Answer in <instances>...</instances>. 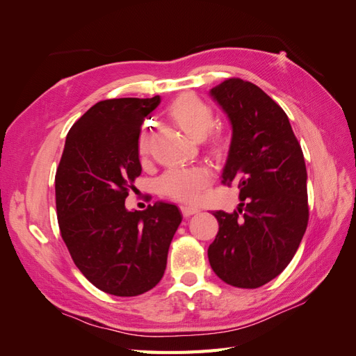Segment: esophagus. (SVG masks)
<instances>
[{"instance_id": "esophagus-1", "label": "esophagus", "mask_w": 356, "mask_h": 356, "mask_svg": "<svg viewBox=\"0 0 356 356\" xmlns=\"http://www.w3.org/2000/svg\"><path fill=\"white\" fill-rule=\"evenodd\" d=\"M181 212H182V215H184V217H190V215L197 213L199 209L195 208V207H188V204H182Z\"/></svg>"}]
</instances>
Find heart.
Masks as SVG:
<instances>
[{"instance_id": "1", "label": "heart", "mask_w": 356, "mask_h": 356, "mask_svg": "<svg viewBox=\"0 0 356 356\" xmlns=\"http://www.w3.org/2000/svg\"><path fill=\"white\" fill-rule=\"evenodd\" d=\"M168 115L182 132L195 141L208 139L209 153L222 159L230 149V138L221 131H210L215 126V113L208 104L193 93H182L172 101L168 106ZM138 156L144 159L149 153V127L144 126L138 135L136 141ZM211 175L207 169H172L157 181V190L161 196L178 202L193 203L197 202L202 191L209 186Z\"/></svg>"}]
</instances>
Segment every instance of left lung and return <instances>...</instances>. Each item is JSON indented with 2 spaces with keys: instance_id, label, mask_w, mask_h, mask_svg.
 <instances>
[{
  "instance_id": "8db88e82",
  "label": "left lung",
  "mask_w": 356,
  "mask_h": 356,
  "mask_svg": "<svg viewBox=\"0 0 356 356\" xmlns=\"http://www.w3.org/2000/svg\"><path fill=\"white\" fill-rule=\"evenodd\" d=\"M211 96L233 129L221 182L238 186L241 203L212 213L220 229L208 258L225 284L258 288L284 272L306 232L305 157L288 115L258 86L227 79Z\"/></svg>"
}]
</instances>
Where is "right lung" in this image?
<instances>
[{
	"instance_id": "right-lung-1",
	"label": "right lung",
	"mask_w": 356,
	"mask_h": 356,
	"mask_svg": "<svg viewBox=\"0 0 356 356\" xmlns=\"http://www.w3.org/2000/svg\"><path fill=\"white\" fill-rule=\"evenodd\" d=\"M154 98L95 104L72 124L55 177L60 236L75 266L106 294L134 297L163 277L181 224L175 204L127 211L124 200L141 175L136 141Z\"/></svg>"
}]
</instances>
